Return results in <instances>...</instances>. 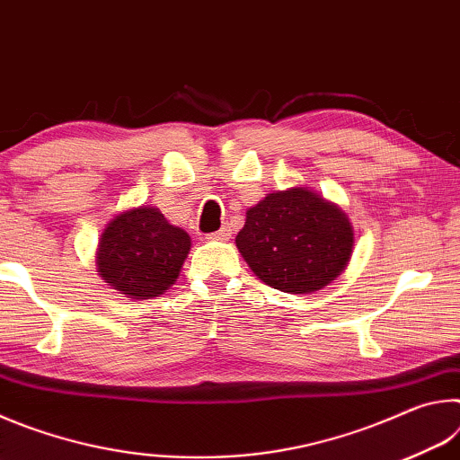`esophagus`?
Returning <instances> with one entry per match:
<instances>
[{"label": "esophagus", "mask_w": 460, "mask_h": 460, "mask_svg": "<svg viewBox=\"0 0 460 460\" xmlns=\"http://www.w3.org/2000/svg\"><path fill=\"white\" fill-rule=\"evenodd\" d=\"M207 239H211V241H229L231 239V229L229 227H221L217 233H211V235H207Z\"/></svg>", "instance_id": "1"}]
</instances>
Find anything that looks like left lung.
I'll use <instances>...</instances> for the list:
<instances>
[{"mask_svg":"<svg viewBox=\"0 0 460 460\" xmlns=\"http://www.w3.org/2000/svg\"><path fill=\"white\" fill-rule=\"evenodd\" d=\"M235 243L253 274L288 294L331 284L353 253L347 215L306 189L268 194L247 211Z\"/></svg>","mask_w":460,"mask_h":460,"instance_id":"left-lung-1","label":"left lung"}]
</instances>
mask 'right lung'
<instances>
[{
  "mask_svg": "<svg viewBox=\"0 0 460 460\" xmlns=\"http://www.w3.org/2000/svg\"><path fill=\"white\" fill-rule=\"evenodd\" d=\"M190 237L154 207L128 211L107 225L99 241L101 278L121 294L147 300L176 282Z\"/></svg>",
  "mask_w": 460,
  "mask_h": 460,
  "instance_id": "right-lung-1",
  "label": "right lung"
}]
</instances>
